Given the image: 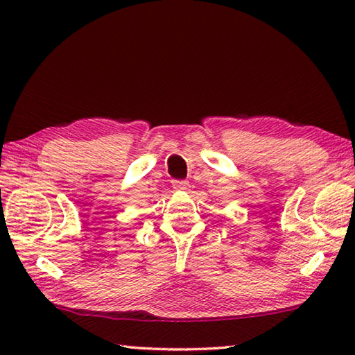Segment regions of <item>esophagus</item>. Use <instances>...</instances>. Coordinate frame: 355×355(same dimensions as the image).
<instances>
[{
	"mask_svg": "<svg viewBox=\"0 0 355 355\" xmlns=\"http://www.w3.org/2000/svg\"><path fill=\"white\" fill-rule=\"evenodd\" d=\"M172 188L175 191H188L189 183L184 182V180H175V182L172 183Z\"/></svg>",
	"mask_w": 355,
	"mask_h": 355,
	"instance_id": "1",
	"label": "esophagus"
}]
</instances>
